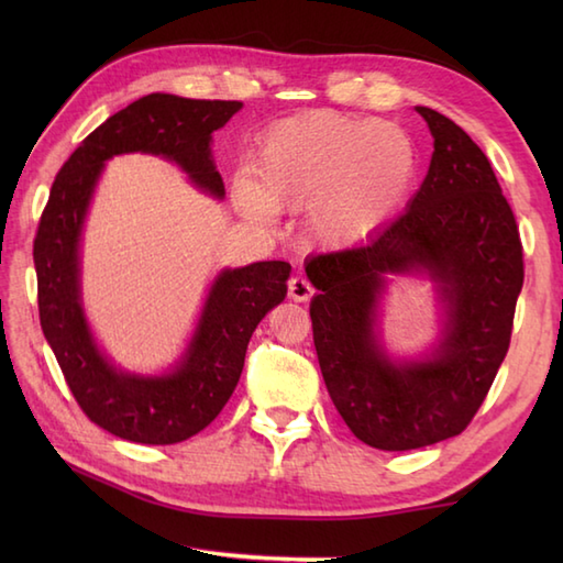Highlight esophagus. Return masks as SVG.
<instances>
[{"instance_id":"34e87169","label":"esophagus","mask_w":563,"mask_h":563,"mask_svg":"<svg viewBox=\"0 0 563 563\" xmlns=\"http://www.w3.org/2000/svg\"><path fill=\"white\" fill-rule=\"evenodd\" d=\"M288 292L295 302H307L309 297L314 295V288H312V283L305 278V275H295V278H290V283H288Z\"/></svg>"}]
</instances>
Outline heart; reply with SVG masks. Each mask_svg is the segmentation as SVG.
Masks as SVG:
<instances>
[{
    "label": "heart",
    "mask_w": 563,
    "mask_h": 563,
    "mask_svg": "<svg viewBox=\"0 0 563 563\" xmlns=\"http://www.w3.org/2000/svg\"><path fill=\"white\" fill-rule=\"evenodd\" d=\"M416 174V152L399 125L314 111L275 123L251 162L239 206L263 218L268 208H305L312 242H363L397 210Z\"/></svg>",
    "instance_id": "b5f03b06"
}]
</instances>
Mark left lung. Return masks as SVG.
I'll return each mask as SVG.
<instances>
[{
  "mask_svg": "<svg viewBox=\"0 0 563 563\" xmlns=\"http://www.w3.org/2000/svg\"><path fill=\"white\" fill-rule=\"evenodd\" d=\"M433 135L418 194L367 244L307 263L309 305L329 397L357 440L416 450L460 435L479 411L508 353L522 290V244L479 145L442 113L416 106ZM428 272L446 305L439 349L397 364L376 339L387 274Z\"/></svg>",
  "mask_w": 563,
  "mask_h": 563,
  "instance_id": "left-lung-1",
  "label": "left lung"
}]
</instances>
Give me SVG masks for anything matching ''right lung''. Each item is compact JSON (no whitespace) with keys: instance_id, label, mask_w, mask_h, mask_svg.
<instances>
[{"instance_id":"add662e5","label":"right lung","mask_w":563,"mask_h":563,"mask_svg":"<svg viewBox=\"0 0 563 563\" xmlns=\"http://www.w3.org/2000/svg\"><path fill=\"white\" fill-rule=\"evenodd\" d=\"M239 109L242 101L181 99L174 93L133 101L69 154L41 214L33 263L43 333L79 409L123 440L174 445L214 421L242 375L251 333L288 295L290 263L258 261L222 271L181 363L162 377L121 373L97 349L81 309L79 239L93 186L115 154L145 152L178 164L198 188L224 198L210 140Z\"/></svg>"}]
</instances>
